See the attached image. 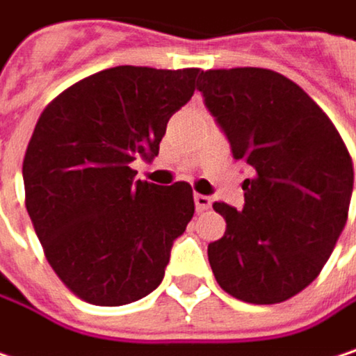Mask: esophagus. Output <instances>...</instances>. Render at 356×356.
I'll return each mask as SVG.
<instances>
[{
    "label": "esophagus",
    "mask_w": 356,
    "mask_h": 356,
    "mask_svg": "<svg viewBox=\"0 0 356 356\" xmlns=\"http://www.w3.org/2000/svg\"><path fill=\"white\" fill-rule=\"evenodd\" d=\"M195 205H197V211H207L211 207V197L207 195H195Z\"/></svg>",
    "instance_id": "34e87169"
}]
</instances>
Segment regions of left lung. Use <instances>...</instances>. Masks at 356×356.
Here are the masks:
<instances>
[{
  "label": "left lung",
  "instance_id": "1",
  "mask_svg": "<svg viewBox=\"0 0 356 356\" xmlns=\"http://www.w3.org/2000/svg\"><path fill=\"white\" fill-rule=\"evenodd\" d=\"M197 89L251 168L245 207L213 203L226 232L209 243L218 284L238 300L282 302L330 259L348 218L353 159L332 120L290 79L266 68L201 72Z\"/></svg>",
  "mask_w": 356,
  "mask_h": 356
}]
</instances>
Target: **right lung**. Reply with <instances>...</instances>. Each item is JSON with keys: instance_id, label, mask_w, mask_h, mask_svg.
Returning <instances> with one entry per match:
<instances>
[{"instance_id": "right-lung-1", "label": "right lung", "mask_w": 356, "mask_h": 356, "mask_svg": "<svg viewBox=\"0 0 356 356\" xmlns=\"http://www.w3.org/2000/svg\"><path fill=\"white\" fill-rule=\"evenodd\" d=\"M199 76V68L101 70L56 97L35 126L22 163L26 211L49 266L90 305L153 292L193 220L188 182L134 180L130 165L157 157Z\"/></svg>"}]
</instances>
